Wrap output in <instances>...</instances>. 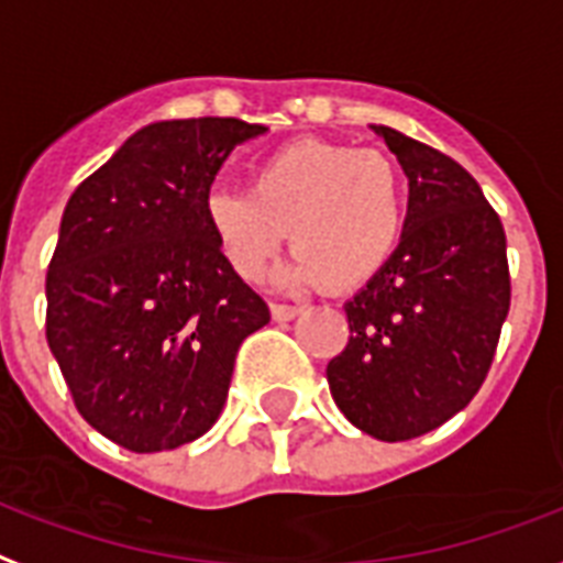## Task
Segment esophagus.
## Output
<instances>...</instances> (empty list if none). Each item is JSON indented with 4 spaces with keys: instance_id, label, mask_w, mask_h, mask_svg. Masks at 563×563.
<instances>
[{
    "instance_id": "34e87169",
    "label": "esophagus",
    "mask_w": 563,
    "mask_h": 563,
    "mask_svg": "<svg viewBox=\"0 0 563 563\" xmlns=\"http://www.w3.org/2000/svg\"><path fill=\"white\" fill-rule=\"evenodd\" d=\"M269 313H273V320L287 322V320H294V317H299V313H302V308H299V305L273 302V305H269Z\"/></svg>"
}]
</instances>
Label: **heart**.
<instances>
[{
    "instance_id": "b5f03b06",
    "label": "heart",
    "mask_w": 563,
    "mask_h": 563,
    "mask_svg": "<svg viewBox=\"0 0 563 563\" xmlns=\"http://www.w3.org/2000/svg\"><path fill=\"white\" fill-rule=\"evenodd\" d=\"M202 217L243 282H261L290 234L299 258L287 278L350 294L399 250L402 173L385 152L299 137L252 164L250 190H211Z\"/></svg>"
}]
</instances>
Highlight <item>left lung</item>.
Here are the masks:
<instances>
[{"instance_id": "1", "label": "left lung", "mask_w": 563, "mask_h": 563, "mask_svg": "<svg viewBox=\"0 0 563 563\" xmlns=\"http://www.w3.org/2000/svg\"><path fill=\"white\" fill-rule=\"evenodd\" d=\"M408 176L394 258L343 305L350 343L329 361L334 402L373 438H420L485 385L511 308L499 213L459 161L396 129H376Z\"/></svg>"}]
</instances>
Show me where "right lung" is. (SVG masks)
Masks as SVG:
<instances>
[{
	"label": "right lung",
	"mask_w": 563,
	"mask_h": 563,
	"mask_svg": "<svg viewBox=\"0 0 563 563\" xmlns=\"http://www.w3.org/2000/svg\"><path fill=\"white\" fill-rule=\"evenodd\" d=\"M264 132L234 117L152 123L64 208L46 341L78 413L129 452L202 438L241 343L269 322L202 217L222 161Z\"/></svg>",
	"instance_id": "obj_1"
}]
</instances>
